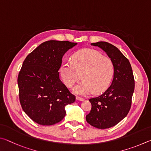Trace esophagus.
<instances>
[{
  "label": "esophagus",
  "mask_w": 151,
  "mask_h": 151,
  "mask_svg": "<svg viewBox=\"0 0 151 151\" xmlns=\"http://www.w3.org/2000/svg\"><path fill=\"white\" fill-rule=\"evenodd\" d=\"M76 100H78V101H83V99L80 97H76Z\"/></svg>",
  "instance_id": "obj_1"
}]
</instances>
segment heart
Masks as SVG:
<instances>
[{
	"mask_svg": "<svg viewBox=\"0 0 151 151\" xmlns=\"http://www.w3.org/2000/svg\"><path fill=\"white\" fill-rule=\"evenodd\" d=\"M114 72L113 61L91 49L76 53L72 62H63L60 67L61 77L69 88L80 80L82 75L83 81L76 86L73 91L83 96L105 91L110 86Z\"/></svg>",
	"mask_w": 151,
	"mask_h": 151,
	"instance_id": "heart-1",
	"label": "heart"
}]
</instances>
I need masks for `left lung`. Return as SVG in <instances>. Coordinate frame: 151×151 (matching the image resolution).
Returning <instances> with one entry per match:
<instances>
[{
  "mask_svg": "<svg viewBox=\"0 0 151 151\" xmlns=\"http://www.w3.org/2000/svg\"><path fill=\"white\" fill-rule=\"evenodd\" d=\"M106 53L113 61L115 72L113 81L104 93L89 99L91 109L86 121L98 129H108L117 125L127 115L134 89L133 70L127 58L117 47L106 42L91 44Z\"/></svg>",
  "mask_w": 151,
  "mask_h": 151,
  "instance_id": "8db88e82",
  "label": "left lung"
}]
</instances>
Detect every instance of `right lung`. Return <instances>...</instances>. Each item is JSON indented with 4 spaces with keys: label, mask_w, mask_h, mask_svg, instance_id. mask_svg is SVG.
Returning <instances> with one entry per match:
<instances>
[{
    "label": "right lung",
    "mask_w": 151,
    "mask_h": 151,
    "mask_svg": "<svg viewBox=\"0 0 151 151\" xmlns=\"http://www.w3.org/2000/svg\"><path fill=\"white\" fill-rule=\"evenodd\" d=\"M77 43L49 40L41 44L24 61L18 76L19 99L24 111L34 122L52 125L65 115V105L75 101L59 77L66 52Z\"/></svg>",
    "instance_id": "right-lung-1"
}]
</instances>
